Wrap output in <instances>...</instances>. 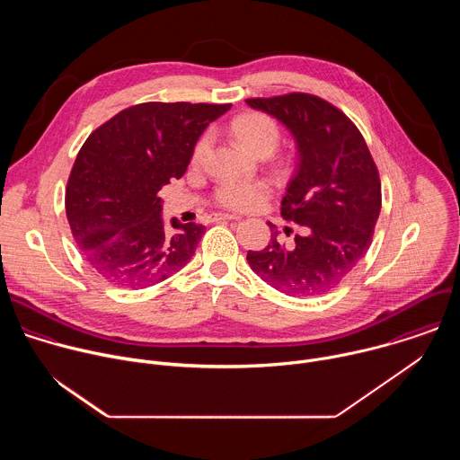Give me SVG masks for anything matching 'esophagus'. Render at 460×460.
<instances>
[{
    "label": "esophagus",
    "instance_id": "esophagus-1",
    "mask_svg": "<svg viewBox=\"0 0 460 460\" xmlns=\"http://www.w3.org/2000/svg\"><path fill=\"white\" fill-rule=\"evenodd\" d=\"M213 220L215 222H220V220H240V217L238 215H229V213H217L213 217Z\"/></svg>",
    "mask_w": 460,
    "mask_h": 460
}]
</instances>
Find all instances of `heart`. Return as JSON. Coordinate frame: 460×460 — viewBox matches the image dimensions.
Instances as JSON below:
<instances>
[{"mask_svg":"<svg viewBox=\"0 0 460 460\" xmlns=\"http://www.w3.org/2000/svg\"><path fill=\"white\" fill-rule=\"evenodd\" d=\"M231 128L234 137L252 155H273L280 144L282 133L279 123L266 112H247L238 116ZM211 149V137L206 135L196 144L192 151V162L200 164L206 160ZM217 204L236 211H252L270 199V185L264 181H226L217 189Z\"/></svg>","mask_w":460,"mask_h":460,"instance_id":"heart-1","label":"heart"}]
</instances>
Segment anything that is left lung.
Returning <instances> with one entry per match:
<instances>
[{
  "label": "left lung",
  "mask_w": 460,
  "mask_h": 460,
  "mask_svg": "<svg viewBox=\"0 0 460 460\" xmlns=\"http://www.w3.org/2000/svg\"><path fill=\"white\" fill-rule=\"evenodd\" d=\"M245 102L277 118L295 138L298 162L282 217L307 231L295 236V245L280 243L273 231L268 247L247 251L249 266L286 295H323L369 249L382 206L376 165L360 130L330 102L304 93Z\"/></svg>",
  "instance_id": "8db88e82"
}]
</instances>
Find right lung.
<instances>
[{
    "label": "right lung",
    "instance_id": "add662e5",
    "mask_svg": "<svg viewBox=\"0 0 460 460\" xmlns=\"http://www.w3.org/2000/svg\"><path fill=\"white\" fill-rule=\"evenodd\" d=\"M231 103L149 102L123 109L85 140L65 211L89 266L119 288L155 286L192 258L202 224L162 218L160 189L181 178L206 127Z\"/></svg>",
    "mask_w": 460,
    "mask_h": 460
}]
</instances>
